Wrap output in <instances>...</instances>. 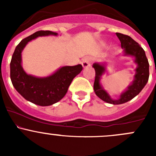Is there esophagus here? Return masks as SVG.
<instances>
[{"label": "esophagus", "instance_id": "obj_1", "mask_svg": "<svg viewBox=\"0 0 156 156\" xmlns=\"http://www.w3.org/2000/svg\"><path fill=\"white\" fill-rule=\"evenodd\" d=\"M91 62H92V60H91L90 58L85 57L82 59V61H81V65H82V66L84 67V68H87V67L90 66Z\"/></svg>", "mask_w": 156, "mask_h": 156}]
</instances>
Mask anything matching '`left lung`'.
<instances>
[{
	"label": "left lung",
	"instance_id": "left-lung-1",
	"mask_svg": "<svg viewBox=\"0 0 156 156\" xmlns=\"http://www.w3.org/2000/svg\"><path fill=\"white\" fill-rule=\"evenodd\" d=\"M116 35L121 41V45L122 48H125V55H130L135 57V62L137 64V68L136 69V75H135L134 81L131 85H130L125 92L121 95L119 100H112L110 98L107 93L101 87L100 84V78L105 71V67L98 63L94 64L93 67L95 69V80H94V89L96 95L100 97L102 100L108 103L114 105H119L125 103L129 100H132L140 94L142 89L149 80V64L146 58L144 50L140 47V45L132 39L130 36L126 34L116 33Z\"/></svg>",
	"mask_w": 156,
	"mask_h": 156
}]
</instances>
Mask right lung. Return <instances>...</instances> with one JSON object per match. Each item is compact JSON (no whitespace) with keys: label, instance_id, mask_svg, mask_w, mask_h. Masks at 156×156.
<instances>
[{"label":"right lung","instance_id":"1","mask_svg":"<svg viewBox=\"0 0 156 156\" xmlns=\"http://www.w3.org/2000/svg\"><path fill=\"white\" fill-rule=\"evenodd\" d=\"M57 33L38 31L23 39L16 48L10 62V79L15 89L31 103L47 106L57 103L66 95L73 78L80 73L81 65L64 66L47 78H36L27 75L21 66V53L28 42L39 36Z\"/></svg>","mask_w":156,"mask_h":156}]
</instances>
